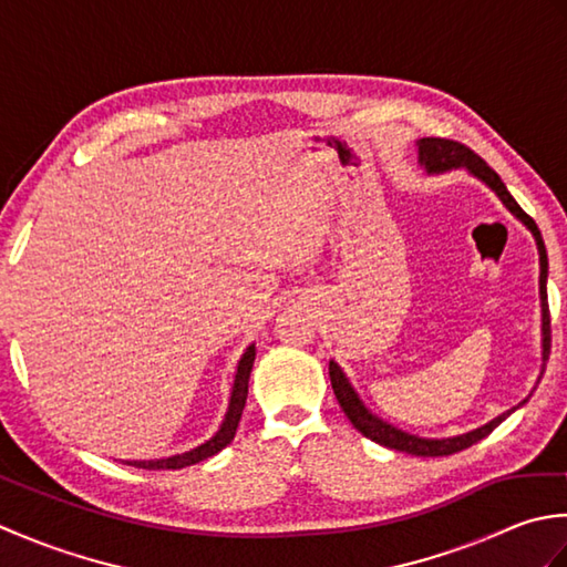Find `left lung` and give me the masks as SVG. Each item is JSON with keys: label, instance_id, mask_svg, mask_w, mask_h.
<instances>
[{"label": "left lung", "instance_id": "obj_1", "mask_svg": "<svg viewBox=\"0 0 567 567\" xmlns=\"http://www.w3.org/2000/svg\"><path fill=\"white\" fill-rule=\"evenodd\" d=\"M416 155H419V165L424 167L429 175H441V173H451V171H465L473 175L480 183L487 185L495 195L499 197V202L507 207L516 219H519L528 231H532L536 248H538V265H540V275H538V297H540V375L546 370V360L550 353V315H548V295H546V282H548V256H546V246L544 238H540V231L536 221L528 216L516 199L509 195V189L504 187V183L499 179V175L492 171V167L475 155L470 148H465L463 143L457 141H449V138H419L416 141ZM538 375V380H540ZM329 378H331V388L336 400H339L343 414L351 419V424L363 433L365 439L375 441L384 449L400 451V453H409V455H419V457H439V455H453L463 449H470V445L483 441L487 433L495 431L504 419H507L516 409L524 406L528 402V396L516 404L514 409H507V412L495 416L492 421H487L485 426H477L467 433H461V436H449V439H424L416 436V433H409L392 426L390 421L380 419L378 414H372L370 409L365 406V402L360 400V394L355 392V388L351 384V380L346 378V372L341 370V365L336 360H329Z\"/></svg>", "mask_w": 567, "mask_h": 567}]
</instances>
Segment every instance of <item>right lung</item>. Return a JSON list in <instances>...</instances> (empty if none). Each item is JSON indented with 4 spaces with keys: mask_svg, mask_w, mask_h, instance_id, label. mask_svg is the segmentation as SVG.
Masks as SVG:
<instances>
[{
    "mask_svg": "<svg viewBox=\"0 0 567 567\" xmlns=\"http://www.w3.org/2000/svg\"><path fill=\"white\" fill-rule=\"evenodd\" d=\"M252 360H256V343H250L244 351V355H240V360H238L226 414L221 419V426L216 429V433L209 441H204V443L197 445V449H189L185 453H175V455H167V457H153V461H122V463L131 465V467H143V470H179V467H187V465L207 461V457L224 451L226 445L234 441L240 414H244Z\"/></svg>",
    "mask_w": 567,
    "mask_h": 567,
    "instance_id": "right-lung-1",
    "label": "right lung"
}]
</instances>
